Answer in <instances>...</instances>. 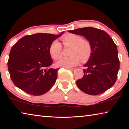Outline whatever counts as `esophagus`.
I'll return each instance as SVG.
<instances>
[{"instance_id": "1", "label": "esophagus", "mask_w": 129, "mask_h": 129, "mask_svg": "<svg viewBox=\"0 0 129 129\" xmlns=\"http://www.w3.org/2000/svg\"><path fill=\"white\" fill-rule=\"evenodd\" d=\"M70 71H75V70H76V69L75 68H68Z\"/></svg>"}]
</instances>
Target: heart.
Listing matches in <instances>:
<instances>
[{
	"label": "heart",
	"instance_id": "1",
	"mask_svg": "<svg viewBox=\"0 0 129 129\" xmlns=\"http://www.w3.org/2000/svg\"><path fill=\"white\" fill-rule=\"evenodd\" d=\"M65 46H71L69 54L67 57H62L56 62L58 67L70 68L82 61H86L91 56V47L89 41L82 39V37L73 34H68L62 38ZM49 52L54 59H58L61 55L62 47L58 40L53 41L49 45Z\"/></svg>",
	"mask_w": 129,
	"mask_h": 129
}]
</instances>
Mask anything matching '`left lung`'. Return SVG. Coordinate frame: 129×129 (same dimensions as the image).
Returning <instances> with one entry per match:
<instances>
[{
    "instance_id": "1",
    "label": "left lung",
    "mask_w": 129,
    "mask_h": 129,
    "mask_svg": "<svg viewBox=\"0 0 129 129\" xmlns=\"http://www.w3.org/2000/svg\"><path fill=\"white\" fill-rule=\"evenodd\" d=\"M70 33L85 37L90 43L91 53L84 65V76L76 84L80 90L90 95H98L115 84L119 69L117 48L112 38L103 30L85 27L70 30Z\"/></svg>"
}]
</instances>
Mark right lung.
Masks as SVG:
<instances>
[{
  "mask_svg": "<svg viewBox=\"0 0 129 129\" xmlns=\"http://www.w3.org/2000/svg\"><path fill=\"white\" fill-rule=\"evenodd\" d=\"M64 32L24 36L12 47L8 69L15 86L33 95L44 94L53 86L59 69H48L53 62L49 47Z\"/></svg>",
  "mask_w": 129,
  "mask_h": 129,
  "instance_id": "obj_1",
  "label": "right lung"
}]
</instances>
